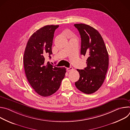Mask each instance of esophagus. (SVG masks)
<instances>
[{"mask_svg": "<svg viewBox=\"0 0 130 130\" xmlns=\"http://www.w3.org/2000/svg\"><path fill=\"white\" fill-rule=\"evenodd\" d=\"M73 70V68L72 67H70L69 68H67V71H70Z\"/></svg>", "mask_w": 130, "mask_h": 130, "instance_id": "obj_1", "label": "esophagus"}]
</instances>
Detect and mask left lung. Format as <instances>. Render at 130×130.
<instances>
[{"label":"left lung","instance_id":"1","mask_svg":"<svg viewBox=\"0 0 130 130\" xmlns=\"http://www.w3.org/2000/svg\"><path fill=\"white\" fill-rule=\"evenodd\" d=\"M81 36V54L87 57V67L77 69L80 74L75 82L81 91L91 94L102 85L108 67V54L104 41L95 28L84 24L74 25Z\"/></svg>","mask_w":130,"mask_h":130}]
</instances>
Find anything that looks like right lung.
<instances>
[{"label": "right lung", "mask_w": 130, "mask_h": 130, "mask_svg": "<svg viewBox=\"0 0 130 130\" xmlns=\"http://www.w3.org/2000/svg\"><path fill=\"white\" fill-rule=\"evenodd\" d=\"M59 25L45 26L29 38L24 55V65L27 80L39 95L49 96L59 88L66 72L65 67L53 66L45 62L52 52L54 33Z\"/></svg>", "instance_id": "obj_1"}]
</instances>
